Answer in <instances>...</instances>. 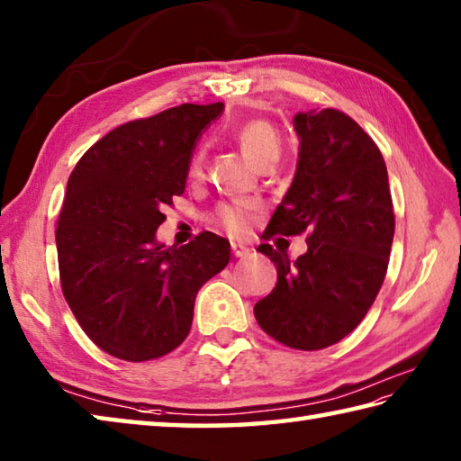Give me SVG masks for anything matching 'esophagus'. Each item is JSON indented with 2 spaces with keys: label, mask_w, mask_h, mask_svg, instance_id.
Returning <instances> with one entry per match:
<instances>
[{
  "label": "esophagus",
  "mask_w": 461,
  "mask_h": 461,
  "mask_svg": "<svg viewBox=\"0 0 461 461\" xmlns=\"http://www.w3.org/2000/svg\"><path fill=\"white\" fill-rule=\"evenodd\" d=\"M231 252L236 258H246L249 254V248L244 244H236V241H231Z\"/></svg>",
  "instance_id": "34e87169"
}]
</instances>
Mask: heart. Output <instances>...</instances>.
Here are the masks:
<instances>
[{"instance_id":"obj_1","label":"heart","mask_w":461,"mask_h":461,"mask_svg":"<svg viewBox=\"0 0 461 461\" xmlns=\"http://www.w3.org/2000/svg\"><path fill=\"white\" fill-rule=\"evenodd\" d=\"M236 139L244 150V155L252 161L256 167L262 163H276L280 157L282 143L280 135L270 122L266 121H248L236 131ZM203 169V153H195L191 158L189 171L191 175L202 173ZM254 215V203L241 202L231 205H221L217 209V221H220L225 230L231 233H244L249 223H252Z\"/></svg>"}]
</instances>
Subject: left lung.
<instances>
[{"instance_id": "obj_1", "label": "left lung", "mask_w": 461, "mask_h": 461, "mask_svg": "<svg viewBox=\"0 0 461 461\" xmlns=\"http://www.w3.org/2000/svg\"><path fill=\"white\" fill-rule=\"evenodd\" d=\"M296 173L264 240L308 231L306 254L262 244L278 282L254 306L262 330L290 348L318 350L345 339L379 294L395 215L379 147L345 113H298Z\"/></svg>"}]
</instances>
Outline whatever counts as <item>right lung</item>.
<instances>
[{
  "label": "right lung",
  "instance_id": "add662e5",
  "mask_svg": "<svg viewBox=\"0 0 461 461\" xmlns=\"http://www.w3.org/2000/svg\"><path fill=\"white\" fill-rule=\"evenodd\" d=\"M221 113L223 103L181 104L121 124L68 179L56 230L64 298L88 339L122 361L177 348L199 288L230 262V241L212 231L181 248L157 241L163 207L185 191L197 140Z\"/></svg>",
  "mask_w": 461,
  "mask_h": 461
}]
</instances>
